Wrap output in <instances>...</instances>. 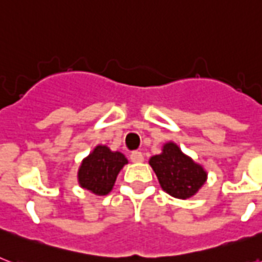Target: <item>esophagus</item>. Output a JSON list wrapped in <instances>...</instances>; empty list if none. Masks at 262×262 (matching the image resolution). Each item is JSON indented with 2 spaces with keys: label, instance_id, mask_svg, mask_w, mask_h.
<instances>
[{
  "label": "esophagus",
  "instance_id": "1",
  "mask_svg": "<svg viewBox=\"0 0 262 262\" xmlns=\"http://www.w3.org/2000/svg\"><path fill=\"white\" fill-rule=\"evenodd\" d=\"M130 160L133 162V163H141L144 160V156L143 154L140 151H135V152H132L130 154Z\"/></svg>",
  "mask_w": 262,
  "mask_h": 262
}]
</instances>
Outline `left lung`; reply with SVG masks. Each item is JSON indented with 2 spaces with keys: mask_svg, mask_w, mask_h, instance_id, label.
Masks as SVG:
<instances>
[{
  "mask_svg": "<svg viewBox=\"0 0 262 262\" xmlns=\"http://www.w3.org/2000/svg\"><path fill=\"white\" fill-rule=\"evenodd\" d=\"M149 164L162 189L175 199H190L207 182V170L183 154L174 141L164 143L159 155L151 156Z\"/></svg>",
  "mask_w": 262,
  "mask_h": 262,
  "instance_id": "left-lung-1",
  "label": "left lung"
}]
</instances>
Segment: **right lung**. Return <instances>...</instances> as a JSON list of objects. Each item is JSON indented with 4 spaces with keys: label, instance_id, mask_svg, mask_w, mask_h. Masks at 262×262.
I'll use <instances>...</instances> for the list:
<instances>
[{
    "label": "right lung",
    "instance_id": "1",
    "mask_svg": "<svg viewBox=\"0 0 262 262\" xmlns=\"http://www.w3.org/2000/svg\"><path fill=\"white\" fill-rule=\"evenodd\" d=\"M125 164H127V159L123 154L99 144L80 164L77 182L94 194L107 195L113 190L117 177Z\"/></svg>",
    "mask_w": 262,
    "mask_h": 262
}]
</instances>
